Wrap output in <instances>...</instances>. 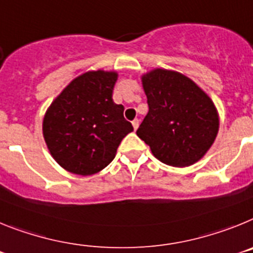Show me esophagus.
I'll use <instances>...</instances> for the list:
<instances>
[{
  "label": "esophagus",
  "mask_w": 253,
  "mask_h": 253,
  "mask_svg": "<svg viewBox=\"0 0 253 253\" xmlns=\"http://www.w3.org/2000/svg\"><path fill=\"white\" fill-rule=\"evenodd\" d=\"M139 125H140V121L137 120V118L132 121V126H133V128H135V129H137V127H139Z\"/></svg>",
  "instance_id": "obj_1"
}]
</instances>
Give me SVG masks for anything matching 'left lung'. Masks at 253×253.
Instances as JSON below:
<instances>
[{
    "instance_id": "8db88e82",
    "label": "left lung",
    "mask_w": 253,
    "mask_h": 253,
    "mask_svg": "<svg viewBox=\"0 0 253 253\" xmlns=\"http://www.w3.org/2000/svg\"><path fill=\"white\" fill-rule=\"evenodd\" d=\"M149 112L136 133L154 157L172 167H187L214 142L219 118L214 103L191 79L157 69L142 76Z\"/></svg>"
}]
</instances>
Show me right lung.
Listing matches in <instances>:
<instances>
[{
    "label": "right lung",
    "instance_id": "1",
    "mask_svg": "<svg viewBox=\"0 0 253 253\" xmlns=\"http://www.w3.org/2000/svg\"><path fill=\"white\" fill-rule=\"evenodd\" d=\"M116 81V72H85L48 108L43 135L52 157L66 170L80 175L98 173L133 131L124 117V105L112 99Z\"/></svg>",
    "mask_w": 253,
    "mask_h": 253
}]
</instances>
